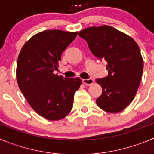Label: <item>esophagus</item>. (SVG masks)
<instances>
[{
  "label": "esophagus",
  "instance_id": "obj_1",
  "mask_svg": "<svg viewBox=\"0 0 154 154\" xmlns=\"http://www.w3.org/2000/svg\"><path fill=\"white\" fill-rule=\"evenodd\" d=\"M82 82L87 85H91L93 83V79H82Z\"/></svg>",
  "mask_w": 154,
  "mask_h": 154
}]
</instances>
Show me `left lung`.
<instances>
[{
  "mask_svg": "<svg viewBox=\"0 0 154 154\" xmlns=\"http://www.w3.org/2000/svg\"><path fill=\"white\" fill-rule=\"evenodd\" d=\"M78 35L86 41L92 55L107 62L108 75L96 79L103 89L96 103L106 112H121L133 101L140 83L143 61L138 45L108 25L88 28Z\"/></svg>",
  "mask_w": 154,
  "mask_h": 154,
  "instance_id": "1",
  "label": "left lung"
}]
</instances>
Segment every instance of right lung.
<instances>
[{
  "mask_svg": "<svg viewBox=\"0 0 154 154\" xmlns=\"http://www.w3.org/2000/svg\"><path fill=\"white\" fill-rule=\"evenodd\" d=\"M77 32L47 30L36 34L24 45L17 58V81L24 96L38 114L49 120L65 117L72 109L79 78L54 74L65 48Z\"/></svg>",
  "mask_w": 154,
  "mask_h": 154,
  "instance_id": "obj_1",
  "label": "right lung"
}]
</instances>
